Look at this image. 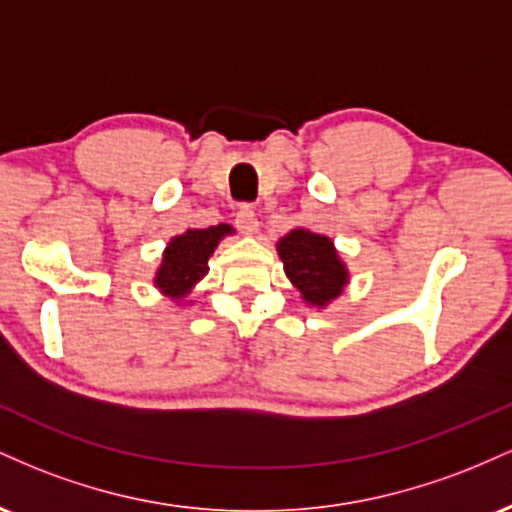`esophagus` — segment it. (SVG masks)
<instances>
[{
	"label": "esophagus",
	"instance_id": "1",
	"mask_svg": "<svg viewBox=\"0 0 512 512\" xmlns=\"http://www.w3.org/2000/svg\"><path fill=\"white\" fill-rule=\"evenodd\" d=\"M236 226H238L240 233H245V236H255V233H257V228H260V221H257L255 209H252L250 204H245V207L238 209Z\"/></svg>",
	"mask_w": 512,
	"mask_h": 512
}]
</instances>
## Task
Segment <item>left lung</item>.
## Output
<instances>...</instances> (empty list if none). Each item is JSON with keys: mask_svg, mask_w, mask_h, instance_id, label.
I'll return each instance as SVG.
<instances>
[{"mask_svg": "<svg viewBox=\"0 0 512 512\" xmlns=\"http://www.w3.org/2000/svg\"><path fill=\"white\" fill-rule=\"evenodd\" d=\"M289 281L301 291L310 308H327L349 284V269L339 257L334 240L308 228H293L276 243Z\"/></svg>", "mask_w": 512, "mask_h": 512, "instance_id": "left-lung-1", "label": "left lung"}]
</instances>
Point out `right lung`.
Segmentation results:
<instances>
[{
  "instance_id": "1",
  "label": "right lung",
  "mask_w": 512,
  "mask_h": 512,
  "mask_svg": "<svg viewBox=\"0 0 512 512\" xmlns=\"http://www.w3.org/2000/svg\"><path fill=\"white\" fill-rule=\"evenodd\" d=\"M233 226L219 223L209 228H187L182 236L168 240L163 260L158 264L154 286L170 301L182 303L209 272V257L226 236H233ZM192 303V301H190Z\"/></svg>"
}]
</instances>
